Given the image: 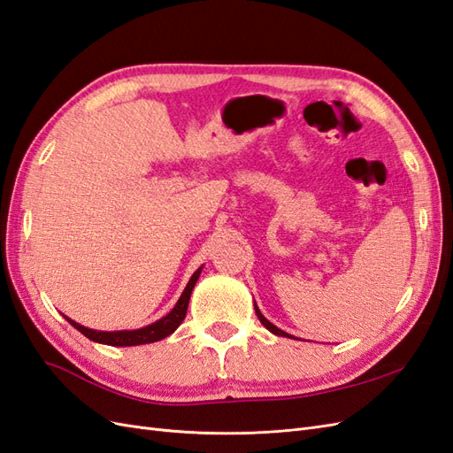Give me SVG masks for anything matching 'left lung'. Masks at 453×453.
<instances>
[{"mask_svg":"<svg viewBox=\"0 0 453 453\" xmlns=\"http://www.w3.org/2000/svg\"><path fill=\"white\" fill-rule=\"evenodd\" d=\"M255 313H257V318L260 319V323H263V325H265V326L268 328V331H270V333H273V334H278V336H285V338H293L291 334H287V333H283V331H281V328H278L276 325H273V323H270V321H268V319L265 318V315H263V313H260V310L257 308V304H255Z\"/></svg>","mask_w":453,"mask_h":453,"instance_id":"obj_1","label":"left lung"}]
</instances>
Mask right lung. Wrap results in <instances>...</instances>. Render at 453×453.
<instances>
[{
    "label": "right lung",
    "instance_id": "1",
    "mask_svg": "<svg viewBox=\"0 0 453 453\" xmlns=\"http://www.w3.org/2000/svg\"><path fill=\"white\" fill-rule=\"evenodd\" d=\"M202 268H203V266H200V268L193 273V278L188 280V283H187V287H185V291H183V295L180 296V300H177V304L173 306V310H172L168 315H164L162 319H158V321H155V323H150V325H147V326H143V328H135V331H113V333H104V331H94V328H87V326H83V325H79V323H75V321L70 319V318H65V319L70 321V325H73L81 334H85V336H87L88 340H92V342H98V344L117 346V348L125 346V348H127V346H140V344H150V342H158V340H162V338L170 336V334L175 331V328L183 323L185 315H187V308H188L190 293H193V289H195V285H196V281H198V278H200Z\"/></svg>",
    "mask_w": 453,
    "mask_h": 453
}]
</instances>
